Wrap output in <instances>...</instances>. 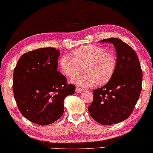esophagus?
Listing matches in <instances>:
<instances>
[{
  "instance_id": "1",
  "label": "esophagus",
  "mask_w": 153,
  "mask_h": 153,
  "mask_svg": "<svg viewBox=\"0 0 153 153\" xmlns=\"http://www.w3.org/2000/svg\"><path fill=\"white\" fill-rule=\"evenodd\" d=\"M83 91H84V89H83L82 88H79V87H76V93H81V92Z\"/></svg>"
}]
</instances>
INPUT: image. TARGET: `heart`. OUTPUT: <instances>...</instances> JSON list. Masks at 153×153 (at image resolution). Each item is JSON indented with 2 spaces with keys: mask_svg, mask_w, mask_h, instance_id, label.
<instances>
[{
  "mask_svg": "<svg viewBox=\"0 0 153 153\" xmlns=\"http://www.w3.org/2000/svg\"><path fill=\"white\" fill-rule=\"evenodd\" d=\"M73 57L64 54L59 60L61 70L66 76L71 77L86 66L83 75H76L71 82L81 87L105 85L109 82L116 68V58L112 53L95 45H87L75 50Z\"/></svg>",
  "mask_w": 153,
  "mask_h": 153,
  "instance_id": "b5f03b06",
  "label": "heart"
}]
</instances>
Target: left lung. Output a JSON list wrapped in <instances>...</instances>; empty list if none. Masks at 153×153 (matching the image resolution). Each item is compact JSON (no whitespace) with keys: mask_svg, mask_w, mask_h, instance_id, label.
Instances as JSON below:
<instances>
[{"mask_svg":"<svg viewBox=\"0 0 153 153\" xmlns=\"http://www.w3.org/2000/svg\"><path fill=\"white\" fill-rule=\"evenodd\" d=\"M100 42L114 45L116 68L109 82L93 91L88 110L95 121L107 126L121 122L131 115L141 91L143 74L137 55L129 45L118 38Z\"/></svg>","mask_w":153,"mask_h":153,"instance_id":"8db88e82","label":"left lung"}]
</instances>
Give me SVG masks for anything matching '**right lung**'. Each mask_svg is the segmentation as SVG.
Wrapping results in <instances>:
<instances>
[{
  "label": "right lung",
  "instance_id": "right-lung-1",
  "mask_svg": "<svg viewBox=\"0 0 153 153\" xmlns=\"http://www.w3.org/2000/svg\"><path fill=\"white\" fill-rule=\"evenodd\" d=\"M60 51L47 47L29 51L19 58L13 75V91L22 114L31 122L47 126L64 111V99L76 87L57 71Z\"/></svg>",
  "mask_w": 153,
  "mask_h": 153
}]
</instances>
